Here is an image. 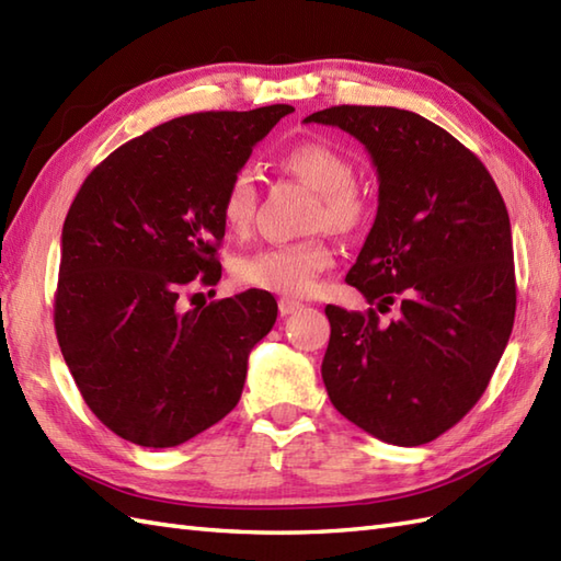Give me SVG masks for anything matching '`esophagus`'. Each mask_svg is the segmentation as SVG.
I'll use <instances>...</instances> for the list:
<instances>
[{
    "mask_svg": "<svg viewBox=\"0 0 561 561\" xmlns=\"http://www.w3.org/2000/svg\"><path fill=\"white\" fill-rule=\"evenodd\" d=\"M277 306H279V313H282V316H291V313H296V311H299V308H301L299 301L287 299V296H282V299L277 301Z\"/></svg>",
    "mask_w": 561,
    "mask_h": 561,
    "instance_id": "esophagus-1",
    "label": "esophagus"
}]
</instances>
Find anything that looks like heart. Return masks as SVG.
Instances as JSON below:
<instances>
[{
	"instance_id": "1",
	"label": "heart",
	"mask_w": 561,
	"mask_h": 561,
	"mask_svg": "<svg viewBox=\"0 0 561 561\" xmlns=\"http://www.w3.org/2000/svg\"><path fill=\"white\" fill-rule=\"evenodd\" d=\"M282 165L318 193L320 205L313 214V226H328L347 231L359 224L364 197L354 185L352 161L323 141H301L284 151ZM255 185L250 171H236L221 195V221L236 236L250 231L255 219ZM335 250L325 238L313 236L304 241L265 245L238 255L233 277L250 289H262L282 296H308L320 274L332 267Z\"/></svg>"
}]
</instances>
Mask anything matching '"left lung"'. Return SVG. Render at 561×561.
<instances>
[{
  "label": "left lung",
  "mask_w": 561,
  "mask_h": 561,
  "mask_svg": "<svg viewBox=\"0 0 561 561\" xmlns=\"http://www.w3.org/2000/svg\"><path fill=\"white\" fill-rule=\"evenodd\" d=\"M304 123L335 125L371 153L378 211L347 274L380 323L328 306L323 380L364 432L422 446L456 426L490 386L516 316L504 197L484 163L444 127L386 105H332Z\"/></svg>",
  "instance_id": "1"
}]
</instances>
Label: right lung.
Returning a JSON list of instances; mask_svg holds the SVG:
<instances>
[{
	"label": "right lung",
	"mask_w": 561,
	"mask_h": 561,
	"mask_svg": "<svg viewBox=\"0 0 561 561\" xmlns=\"http://www.w3.org/2000/svg\"><path fill=\"white\" fill-rule=\"evenodd\" d=\"M291 105L175 117L93 169L62 226L55 332L83 402L125 440L185 444L241 400L277 301L248 289L181 311L217 284L221 195Z\"/></svg>",
	"instance_id": "obj_1"
}]
</instances>
